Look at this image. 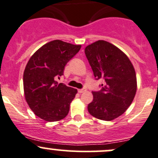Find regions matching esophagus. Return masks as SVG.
I'll return each instance as SVG.
<instances>
[{
	"label": "esophagus",
	"mask_w": 158,
	"mask_h": 158,
	"mask_svg": "<svg viewBox=\"0 0 158 158\" xmlns=\"http://www.w3.org/2000/svg\"><path fill=\"white\" fill-rule=\"evenodd\" d=\"M85 91H86V89H85V88H82V89H78V92L80 93V94L85 92Z\"/></svg>",
	"instance_id": "esophagus-1"
}]
</instances>
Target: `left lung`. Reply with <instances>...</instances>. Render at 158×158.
I'll return each instance as SVG.
<instances>
[{
    "instance_id": "obj_1",
    "label": "left lung",
    "mask_w": 158,
    "mask_h": 158,
    "mask_svg": "<svg viewBox=\"0 0 158 158\" xmlns=\"http://www.w3.org/2000/svg\"><path fill=\"white\" fill-rule=\"evenodd\" d=\"M85 53L94 75L105 82L101 91H92L88 112L100 120H114L127 110L136 95L137 82L133 64L120 48L105 40L88 45Z\"/></svg>"
}]
</instances>
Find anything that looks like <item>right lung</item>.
<instances>
[{"label":"right lung","instance_id":"obj_1","mask_svg":"<svg viewBox=\"0 0 158 158\" xmlns=\"http://www.w3.org/2000/svg\"><path fill=\"white\" fill-rule=\"evenodd\" d=\"M81 46L59 40L50 41L33 54L27 62L23 75L25 100L43 120L60 121L68 114L77 89L55 80L63 75L65 65Z\"/></svg>","mask_w":158,"mask_h":158}]
</instances>
